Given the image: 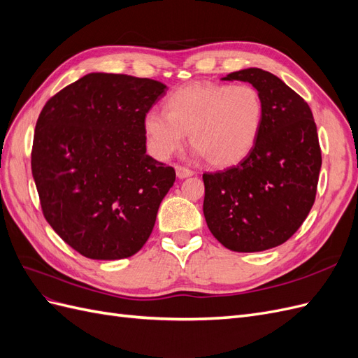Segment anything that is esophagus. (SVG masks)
Listing matches in <instances>:
<instances>
[{
	"instance_id": "esophagus-1",
	"label": "esophagus",
	"mask_w": 358,
	"mask_h": 358,
	"mask_svg": "<svg viewBox=\"0 0 358 358\" xmlns=\"http://www.w3.org/2000/svg\"><path fill=\"white\" fill-rule=\"evenodd\" d=\"M175 170H176V176H178L179 179H185V178H189V176L194 175L192 170H189V169H187V167H182V166H176Z\"/></svg>"
}]
</instances>
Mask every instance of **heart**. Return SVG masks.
Returning <instances> with one entry per match:
<instances>
[{"mask_svg":"<svg viewBox=\"0 0 358 358\" xmlns=\"http://www.w3.org/2000/svg\"><path fill=\"white\" fill-rule=\"evenodd\" d=\"M264 104L249 85L194 83L171 92L166 112L149 110L143 128L150 154L170 158L189 142L215 167H230L254 149L263 127Z\"/></svg>","mask_w":358,"mask_h":358,"instance_id":"1","label":"heart"}]
</instances>
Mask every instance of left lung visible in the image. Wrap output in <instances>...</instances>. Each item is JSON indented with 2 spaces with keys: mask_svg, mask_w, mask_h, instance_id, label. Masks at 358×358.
Instances as JSON below:
<instances>
[{
  "mask_svg": "<svg viewBox=\"0 0 358 358\" xmlns=\"http://www.w3.org/2000/svg\"><path fill=\"white\" fill-rule=\"evenodd\" d=\"M222 80L251 83L264 104L258 140L239 164L204 173L203 213L210 233L236 252L287 242L309 215L321 170L317 125L308 103L278 76L245 69Z\"/></svg>",
  "mask_w": 358,
  "mask_h": 358,
  "instance_id": "8db88e82",
  "label": "left lung"
}]
</instances>
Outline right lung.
Returning <instances> with one entry per match:
<instances>
[{"instance_id": "obj_1", "label": "right lung", "mask_w": 358, "mask_h": 358, "mask_svg": "<svg viewBox=\"0 0 358 358\" xmlns=\"http://www.w3.org/2000/svg\"><path fill=\"white\" fill-rule=\"evenodd\" d=\"M166 88L90 73L43 107L31 154L43 215L86 258L131 257L152 233L176 173L146 154L143 119Z\"/></svg>"}]
</instances>
